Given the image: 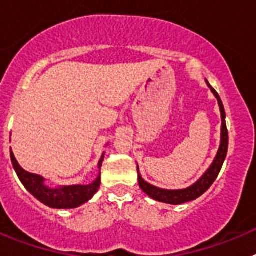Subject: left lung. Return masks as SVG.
<instances>
[{
	"label": "left lung",
	"mask_w": 256,
	"mask_h": 256,
	"mask_svg": "<svg viewBox=\"0 0 256 256\" xmlns=\"http://www.w3.org/2000/svg\"><path fill=\"white\" fill-rule=\"evenodd\" d=\"M206 80V79H205ZM208 87L210 88V91L212 92V94L216 96V98L218 100L219 110H220V116H222V130H220V144H219L218 152H216V158L212 160V165H210L208 170L205 172L202 176L200 177V180H196L194 184H191L187 188L182 190H165L160 188V187H156L154 184H150L148 182L142 178L141 173H140L138 165H137V172H138V184L140 188L148 196H150L151 198L156 201H160V202H165V204L170 205H180L184 204V202H188V201L196 200L198 198H200L204 192H206L210 188L214 180L218 177L219 172L222 169V165L224 162L226 156H227V150H228V130L227 126H226V112L224 108H223V102H222L220 97L216 94V91L212 86L209 84V82L206 80Z\"/></svg>",
	"instance_id": "8db88e82"
}]
</instances>
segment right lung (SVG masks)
I'll return each mask as SVG.
<instances>
[{"instance_id":"obj_1","label":"right lung","mask_w":256,"mask_h":256,"mask_svg":"<svg viewBox=\"0 0 256 256\" xmlns=\"http://www.w3.org/2000/svg\"><path fill=\"white\" fill-rule=\"evenodd\" d=\"M11 162L12 166L16 172L20 182L24 184L26 190L40 200L42 204L47 205L54 209H74L80 205L86 204L91 200L94 195L98 191L101 183V166H102L105 154H102L100 162H98V169L100 173L96 180L90 184H73V186H60V187H48L46 184V180L38 174L29 173L24 170L19 165L18 160L14 156L12 150L10 148Z\"/></svg>"}]
</instances>
